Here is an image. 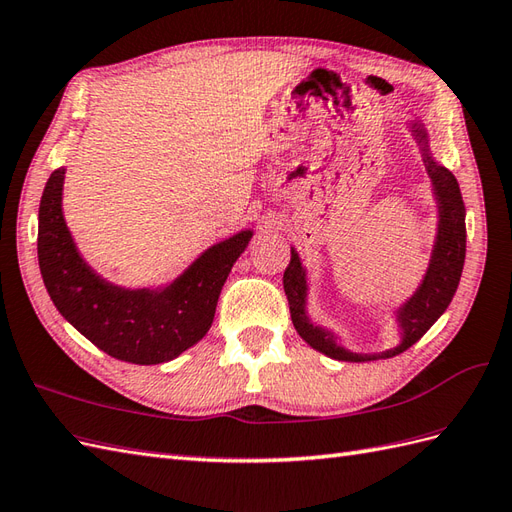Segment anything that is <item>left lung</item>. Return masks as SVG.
<instances>
[{"mask_svg":"<svg viewBox=\"0 0 512 512\" xmlns=\"http://www.w3.org/2000/svg\"><path fill=\"white\" fill-rule=\"evenodd\" d=\"M412 137L417 141L425 170L430 174L432 192L438 207V224H436V240L432 248L430 264L419 283L417 292L410 299L399 305L395 310V318L399 325V344L384 353H353L338 340L334 331H329L320 325H314L310 314H307V272L301 264L299 253L292 248L290 264L283 272V288L290 301V314L294 329L299 336L310 344L312 349L325 353L331 360L342 362H371V360H386L392 355H399L410 349L414 342L430 329L438 318L443 316L447 305L454 299L458 290L462 266H465V251H467V229H465V202L460 196V187L456 176L451 174L441 163H436L430 152V139L427 130L421 122L414 120L410 124Z\"/></svg>","mask_w":512,"mask_h":512,"instance_id":"8db88e82","label":"left lung"}]
</instances>
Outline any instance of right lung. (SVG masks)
<instances>
[{
  "label": "right lung",
  "instance_id": "add662e5",
  "mask_svg": "<svg viewBox=\"0 0 512 512\" xmlns=\"http://www.w3.org/2000/svg\"><path fill=\"white\" fill-rule=\"evenodd\" d=\"M65 168L47 178L39 205V268L56 310L95 347L130 364L178 358L207 334L233 264L253 237L246 229L209 246L163 288H122L78 253L63 216Z\"/></svg>",
  "mask_w": 512,
  "mask_h": 512
}]
</instances>
